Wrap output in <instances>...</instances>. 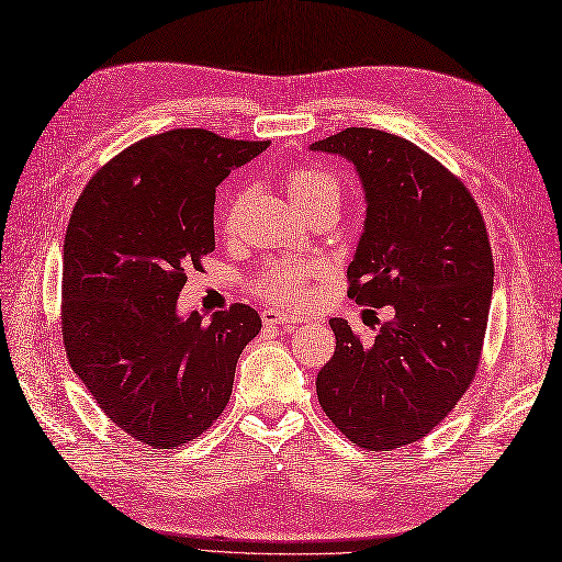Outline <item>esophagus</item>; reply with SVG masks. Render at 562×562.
I'll use <instances>...</instances> for the list:
<instances>
[{
    "label": "esophagus",
    "mask_w": 562,
    "mask_h": 562,
    "mask_svg": "<svg viewBox=\"0 0 562 562\" xmlns=\"http://www.w3.org/2000/svg\"><path fill=\"white\" fill-rule=\"evenodd\" d=\"M262 324L265 326H283V328H293L297 324V318L285 314V312H277V310H265L262 312Z\"/></svg>",
    "instance_id": "esophagus-1"
}]
</instances>
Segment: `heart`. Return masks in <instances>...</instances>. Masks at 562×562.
<instances>
[{
  "label": "heart",
  "instance_id": "b5f03b06",
  "mask_svg": "<svg viewBox=\"0 0 562 562\" xmlns=\"http://www.w3.org/2000/svg\"><path fill=\"white\" fill-rule=\"evenodd\" d=\"M285 191L291 201L307 212L312 207L330 205L338 207L342 199V184L340 179L330 170L314 168V165H297L291 168L283 177ZM240 203V193H234L229 207L224 212V224L229 226L236 217V210ZM322 274V265L318 262H302V260H274L260 269L255 277L252 288L260 293L271 305L281 307H297L305 305L312 297V279Z\"/></svg>",
  "mask_w": 562,
  "mask_h": 562
}]
</instances>
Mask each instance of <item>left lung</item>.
Instances as JSON below:
<instances>
[{"mask_svg": "<svg viewBox=\"0 0 562 562\" xmlns=\"http://www.w3.org/2000/svg\"><path fill=\"white\" fill-rule=\"evenodd\" d=\"M312 150L352 160L367 191L347 295L394 310L371 342L330 318L318 404L357 447L414 445L475 381L494 283L487 226L463 181L397 134L347 127Z\"/></svg>", "mask_w": 562, "mask_h": 562, "instance_id": "8db88e82", "label": "left lung"}]
</instances>
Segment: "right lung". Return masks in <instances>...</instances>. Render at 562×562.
Wrapping results in <instances>:
<instances>
[{
  "label": "right lung",
  "mask_w": 562,
  "mask_h": 562,
  "mask_svg": "<svg viewBox=\"0 0 562 562\" xmlns=\"http://www.w3.org/2000/svg\"><path fill=\"white\" fill-rule=\"evenodd\" d=\"M269 142L170 130L89 179L64 244L60 333L72 371L136 442H193L229 404L236 361L262 318L244 302L181 318L191 269L215 250V191Z\"/></svg>",
  "instance_id": "obj_1"
}]
</instances>
